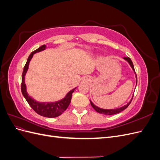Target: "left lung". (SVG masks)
Segmentation results:
<instances>
[{
    "label": "left lung",
    "instance_id": "left-lung-1",
    "mask_svg": "<svg viewBox=\"0 0 160 160\" xmlns=\"http://www.w3.org/2000/svg\"><path fill=\"white\" fill-rule=\"evenodd\" d=\"M123 59L126 60L129 62V64L130 65L131 67H132V68L133 69V70L135 72V69H134L133 64V62H132V60H131L130 58H129V57H124ZM137 83H138V79H137V75H136V85H137ZM132 99H133V98H132V99H131V101H129V103L124 105L123 107H122V108H117V109H101V108H99L98 107H97V106H95L93 103L91 102V101H90V103H91V105L92 107H93V108L97 111V112H98V113H101V114H104V115H113V114L118 113L121 112V111H123V110H125V109H126L128 107V106L129 105L131 102H132Z\"/></svg>",
    "mask_w": 160,
    "mask_h": 160
}]
</instances>
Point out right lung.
Here are the masks:
<instances>
[{
  "label": "right lung",
  "instance_id": "1",
  "mask_svg": "<svg viewBox=\"0 0 160 160\" xmlns=\"http://www.w3.org/2000/svg\"><path fill=\"white\" fill-rule=\"evenodd\" d=\"M45 48H46V46L45 45H42L39 48H38V49H36L35 51L32 52L31 53V55H29V57H28V59L27 61L25 67H24V69L22 74L21 91L23 96L25 97V99L28 102V103L29 104V105L32 108V109L35 111L37 113H38V115H40L41 116H43V117L52 118H56V117H58V116H59L64 112L67 108L69 107L71 100V98H72V93H73V91H75L76 88L70 91L69 93L66 95V96L63 99L59 101H57V102H51V103L38 102V101L33 99L28 95L26 90V85L25 83V75L28 70V64H29V62L35 53L45 50Z\"/></svg>",
  "mask_w": 160,
  "mask_h": 160
}]
</instances>
